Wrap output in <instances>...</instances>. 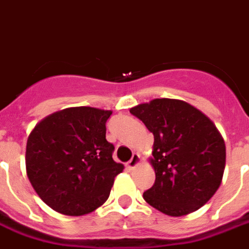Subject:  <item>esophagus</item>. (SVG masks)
Instances as JSON below:
<instances>
[{"mask_svg":"<svg viewBox=\"0 0 249 249\" xmlns=\"http://www.w3.org/2000/svg\"><path fill=\"white\" fill-rule=\"evenodd\" d=\"M141 162V156H139L138 153H133V156H131L130 161H128L126 162V167H128L129 170H131V169H134L138 163Z\"/></svg>","mask_w":249,"mask_h":249,"instance_id":"obj_1","label":"esophagus"}]
</instances>
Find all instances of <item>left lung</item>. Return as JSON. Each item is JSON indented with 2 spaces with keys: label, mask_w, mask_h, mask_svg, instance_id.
I'll return each mask as SVG.
<instances>
[{
  "label": "left lung",
  "mask_w": 249,
  "mask_h": 249,
  "mask_svg": "<svg viewBox=\"0 0 249 249\" xmlns=\"http://www.w3.org/2000/svg\"><path fill=\"white\" fill-rule=\"evenodd\" d=\"M153 133L151 159L156 180L143 193L169 216H183L210 201L225 169V143L215 124L192 105L156 98L130 108Z\"/></svg>",
  "instance_id": "left-lung-1"
}]
</instances>
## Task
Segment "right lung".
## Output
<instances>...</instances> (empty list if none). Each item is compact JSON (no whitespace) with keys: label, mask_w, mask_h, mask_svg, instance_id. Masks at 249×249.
<instances>
[{"label":"right lung","mask_w":249,"mask_h":249,"mask_svg":"<svg viewBox=\"0 0 249 249\" xmlns=\"http://www.w3.org/2000/svg\"><path fill=\"white\" fill-rule=\"evenodd\" d=\"M111 111L71 107L50 115L26 142V175L40 199L69 216L89 213L110 196L124 165L112 160L107 142Z\"/></svg>","instance_id":"1"}]
</instances>
